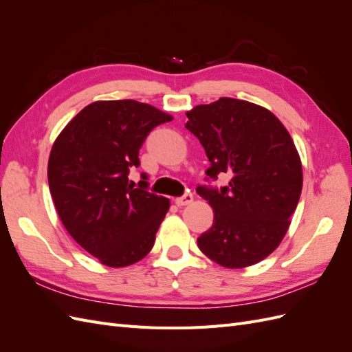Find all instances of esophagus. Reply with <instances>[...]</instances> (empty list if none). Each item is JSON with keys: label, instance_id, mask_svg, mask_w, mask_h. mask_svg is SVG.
I'll return each instance as SVG.
<instances>
[{"label": "esophagus", "instance_id": "esophagus-1", "mask_svg": "<svg viewBox=\"0 0 352 352\" xmlns=\"http://www.w3.org/2000/svg\"><path fill=\"white\" fill-rule=\"evenodd\" d=\"M192 199H194L192 192H185L182 197L176 198V204H177L179 207H184V206L190 204V202H192Z\"/></svg>", "mask_w": 352, "mask_h": 352}]
</instances>
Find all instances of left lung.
I'll list each match as a JSON object with an SVG mask.
<instances>
[{
    "instance_id": "1",
    "label": "left lung",
    "mask_w": 352,
    "mask_h": 352,
    "mask_svg": "<svg viewBox=\"0 0 352 352\" xmlns=\"http://www.w3.org/2000/svg\"><path fill=\"white\" fill-rule=\"evenodd\" d=\"M210 167L197 194L214 210L212 226L197 239L210 260L242 269L272 254L300 201L302 167L291 135L278 117L248 101L223 97L186 113ZM226 173V187L209 185Z\"/></svg>"
}]
</instances>
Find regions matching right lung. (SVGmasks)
Segmentation results:
<instances>
[{
  "instance_id": "obj_1",
  "label": "right lung",
  "mask_w": 352,
  "mask_h": 352,
  "mask_svg": "<svg viewBox=\"0 0 352 352\" xmlns=\"http://www.w3.org/2000/svg\"><path fill=\"white\" fill-rule=\"evenodd\" d=\"M172 120L133 100L87 105L63 129L48 162L56 210L72 238L109 267H124L151 251L168 199L129 179L140 148L155 126Z\"/></svg>"
}]
</instances>
